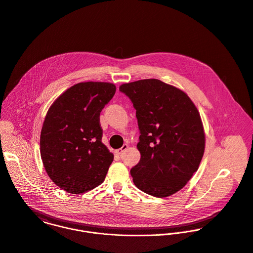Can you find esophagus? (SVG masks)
Listing matches in <instances>:
<instances>
[{
  "label": "esophagus",
  "instance_id": "obj_1",
  "mask_svg": "<svg viewBox=\"0 0 253 253\" xmlns=\"http://www.w3.org/2000/svg\"><path fill=\"white\" fill-rule=\"evenodd\" d=\"M128 148V144H123V146L121 147V148H119V149H117V150H115L114 151V154L115 155H120L124 150H126Z\"/></svg>",
  "mask_w": 253,
  "mask_h": 253
}]
</instances>
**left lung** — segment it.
I'll use <instances>...</instances> for the list:
<instances>
[{
  "instance_id": "left-lung-1",
  "label": "left lung",
  "mask_w": 253,
  "mask_h": 253,
  "mask_svg": "<svg viewBox=\"0 0 253 253\" xmlns=\"http://www.w3.org/2000/svg\"><path fill=\"white\" fill-rule=\"evenodd\" d=\"M132 101L140 129V162L131 169L135 185L146 194L170 196L191 179L205 152L200 113L181 89L159 80L119 86Z\"/></svg>"
}]
</instances>
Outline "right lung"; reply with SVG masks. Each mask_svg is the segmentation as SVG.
Instances as JSON below:
<instances>
[{"label": "right lung", "mask_w": 253, "mask_h": 253, "mask_svg": "<svg viewBox=\"0 0 253 253\" xmlns=\"http://www.w3.org/2000/svg\"><path fill=\"white\" fill-rule=\"evenodd\" d=\"M115 90L110 83H80L63 92L46 113L40 138L42 164L68 193H85L106 178L113 154L101 140L100 113Z\"/></svg>", "instance_id": "obj_1"}]
</instances>
